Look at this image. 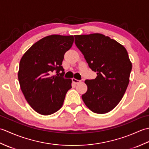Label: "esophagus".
<instances>
[{
    "label": "esophagus",
    "mask_w": 149,
    "mask_h": 149,
    "mask_svg": "<svg viewBox=\"0 0 149 149\" xmlns=\"http://www.w3.org/2000/svg\"><path fill=\"white\" fill-rule=\"evenodd\" d=\"M72 81L74 82V83H75V84H79V83H80L81 82V81L76 79H75V78H72Z\"/></svg>",
    "instance_id": "esophagus-1"
}]
</instances>
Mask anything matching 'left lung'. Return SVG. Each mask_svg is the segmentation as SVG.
I'll list each match as a JSON object with an SVG mask.
<instances>
[{
    "instance_id": "1",
    "label": "left lung",
    "mask_w": 149,
    "mask_h": 149,
    "mask_svg": "<svg viewBox=\"0 0 149 149\" xmlns=\"http://www.w3.org/2000/svg\"><path fill=\"white\" fill-rule=\"evenodd\" d=\"M74 36L75 45L97 74L95 79L84 81L88 90L82 99L93 113H108L122 100L129 83L132 63L127 50L100 33Z\"/></svg>"
}]
</instances>
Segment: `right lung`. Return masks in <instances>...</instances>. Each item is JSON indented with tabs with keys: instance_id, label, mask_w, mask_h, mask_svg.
<instances>
[{
	"instance_id": "obj_1",
	"label": "right lung",
	"mask_w": 149,
	"mask_h": 149,
	"mask_svg": "<svg viewBox=\"0 0 149 149\" xmlns=\"http://www.w3.org/2000/svg\"><path fill=\"white\" fill-rule=\"evenodd\" d=\"M74 41L71 35L52 34L38 41L22 57L18 73L21 90L31 107L40 115L58 111L72 88V79L63 77L61 65ZM55 70L57 75L52 76Z\"/></svg>"
}]
</instances>
